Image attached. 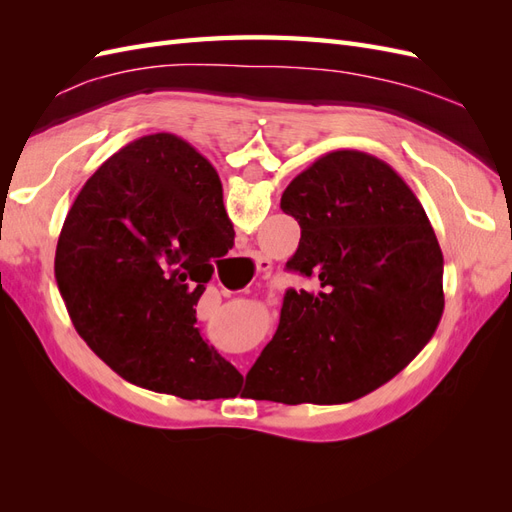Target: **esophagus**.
<instances>
[{
    "mask_svg": "<svg viewBox=\"0 0 512 512\" xmlns=\"http://www.w3.org/2000/svg\"><path fill=\"white\" fill-rule=\"evenodd\" d=\"M269 269V262H265V260H258V271L262 273V271H267Z\"/></svg>",
    "mask_w": 512,
    "mask_h": 512,
    "instance_id": "obj_1",
    "label": "esophagus"
}]
</instances>
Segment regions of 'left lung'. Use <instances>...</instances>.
<instances>
[{
	"label": "left lung",
	"mask_w": 512,
	"mask_h": 512,
	"mask_svg": "<svg viewBox=\"0 0 512 512\" xmlns=\"http://www.w3.org/2000/svg\"><path fill=\"white\" fill-rule=\"evenodd\" d=\"M280 207L301 226L286 269L318 290H286L280 327L247 378L260 399L348 404L395 378L436 333L440 243L408 183L363 151L318 158Z\"/></svg>",
	"instance_id": "obj_1"
}]
</instances>
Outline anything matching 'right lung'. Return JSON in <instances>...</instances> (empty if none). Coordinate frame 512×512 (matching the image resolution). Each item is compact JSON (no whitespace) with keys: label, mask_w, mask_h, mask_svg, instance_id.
I'll list each match as a JSON object with an SVG mask.
<instances>
[{"label":"right lung","mask_w":512,"mask_h":512,"mask_svg":"<svg viewBox=\"0 0 512 512\" xmlns=\"http://www.w3.org/2000/svg\"><path fill=\"white\" fill-rule=\"evenodd\" d=\"M232 243L211 162L175 134H149L83 185L55 280L76 333L121 378L181 399L230 397L243 376L194 327V305Z\"/></svg>","instance_id":"add662e5"}]
</instances>
